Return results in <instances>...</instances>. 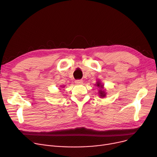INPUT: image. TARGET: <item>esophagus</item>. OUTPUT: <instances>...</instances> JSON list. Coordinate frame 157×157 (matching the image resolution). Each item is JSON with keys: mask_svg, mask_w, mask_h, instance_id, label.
I'll return each mask as SVG.
<instances>
[{"mask_svg": "<svg viewBox=\"0 0 157 157\" xmlns=\"http://www.w3.org/2000/svg\"><path fill=\"white\" fill-rule=\"evenodd\" d=\"M75 83H76V84H82V83H83V80H81V79H77V80L75 81Z\"/></svg>", "mask_w": 157, "mask_h": 157, "instance_id": "1", "label": "esophagus"}]
</instances>
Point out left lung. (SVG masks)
I'll return each mask as SVG.
<instances>
[{
	"label": "left lung",
	"instance_id": "obj_1",
	"mask_svg": "<svg viewBox=\"0 0 157 157\" xmlns=\"http://www.w3.org/2000/svg\"><path fill=\"white\" fill-rule=\"evenodd\" d=\"M97 86L98 87L103 88V86H102V85H101L100 82H98V83H97ZM99 94H100V96H101V97H104L105 96V92H104V90H103V91H102V90H101L100 91H99Z\"/></svg>",
	"mask_w": 157,
	"mask_h": 157
}]
</instances>
